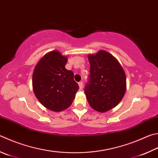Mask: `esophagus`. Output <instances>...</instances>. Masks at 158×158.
<instances>
[{
  "mask_svg": "<svg viewBox=\"0 0 158 158\" xmlns=\"http://www.w3.org/2000/svg\"><path fill=\"white\" fill-rule=\"evenodd\" d=\"M78 84H79V86L80 90H81V89L83 88V82L82 81H79L78 83Z\"/></svg>",
  "mask_w": 158,
  "mask_h": 158,
  "instance_id": "obj_1",
  "label": "esophagus"
}]
</instances>
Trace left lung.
<instances>
[{"label": "left lung", "mask_w": 158, "mask_h": 158, "mask_svg": "<svg viewBox=\"0 0 158 158\" xmlns=\"http://www.w3.org/2000/svg\"><path fill=\"white\" fill-rule=\"evenodd\" d=\"M90 74L84 93L90 106L104 113L115 107L126 92V74L118 61L104 50L88 56Z\"/></svg>", "instance_id": "8db88e82"}]
</instances>
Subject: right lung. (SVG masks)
I'll list each match as a JSON object with an SVG mask.
<instances>
[{
    "label": "right lung",
    "instance_id": "right-lung-1",
    "mask_svg": "<svg viewBox=\"0 0 158 158\" xmlns=\"http://www.w3.org/2000/svg\"><path fill=\"white\" fill-rule=\"evenodd\" d=\"M67 60L59 52L52 51L40 60L34 70V93L50 110L60 112L68 108L79 88L73 72L65 68Z\"/></svg>",
    "mask_w": 158,
    "mask_h": 158
}]
</instances>
